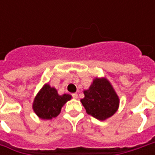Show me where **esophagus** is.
Instances as JSON below:
<instances>
[{
	"label": "esophagus",
	"instance_id": "esophagus-1",
	"mask_svg": "<svg viewBox=\"0 0 155 155\" xmlns=\"http://www.w3.org/2000/svg\"><path fill=\"white\" fill-rule=\"evenodd\" d=\"M72 97H73V98H74V99H75V100H76V99H78V94H76V93H74V94H72Z\"/></svg>",
	"mask_w": 155,
	"mask_h": 155
}]
</instances>
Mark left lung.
I'll return each mask as SVG.
<instances>
[{
  "instance_id": "1",
  "label": "left lung",
  "mask_w": 155,
  "mask_h": 155,
  "mask_svg": "<svg viewBox=\"0 0 155 155\" xmlns=\"http://www.w3.org/2000/svg\"><path fill=\"white\" fill-rule=\"evenodd\" d=\"M81 101L87 114L99 120L114 115L120 106V98L105 77H95L89 89L84 91Z\"/></svg>"
}]
</instances>
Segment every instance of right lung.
I'll list each match as a JSON object with an SVG mask.
<instances>
[{"label": "right lung", "mask_w": 155, "mask_h": 155, "mask_svg": "<svg viewBox=\"0 0 155 155\" xmlns=\"http://www.w3.org/2000/svg\"><path fill=\"white\" fill-rule=\"evenodd\" d=\"M70 100H71V94L61 95L55 88L46 83L35 95L32 109L40 119L51 120L61 113V108Z\"/></svg>", "instance_id": "obj_1"}]
</instances>
